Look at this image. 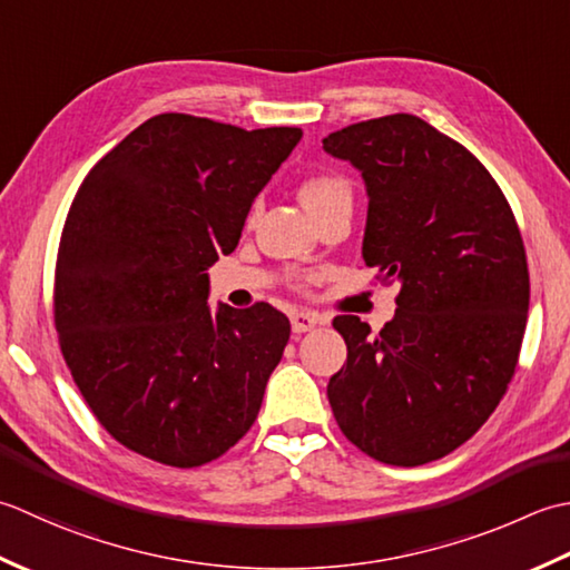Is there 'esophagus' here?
<instances>
[{
    "label": "esophagus",
    "instance_id": "1",
    "mask_svg": "<svg viewBox=\"0 0 570 570\" xmlns=\"http://www.w3.org/2000/svg\"><path fill=\"white\" fill-rule=\"evenodd\" d=\"M289 322H293V332L302 334V332L315 330L317 324H322V317L315 315V312H295V315L289 317Z\"/></svg>",
    "mask_w": 570,
    "mask_h": 570
}]
</instances>
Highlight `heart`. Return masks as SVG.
<instances>
[{"mask_svg":"<svg viewBox=\"0 0 570 570\" xmlns=\"http://www.w3.org/2000/svg\"><path fill=\"white\" fill-rule=\"evenodd\" d=\"M346 191H350V184H346L342 177H336V174H317V177H309L302 181L299 202L307 212H312V208H317L320 204L332 199V196L346 194Z\"/></svg>","mask_w":570,"mask_h":570,"instance_id":"b5f03b06","label":"heart"}]
</instances>
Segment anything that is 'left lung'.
Listing matches in <instances>:
<instances>
[{
  "instance_id": "8db88e82",
  "label": "left lung",
  "mask_w": 570,
  "mask_h": 570,
  "mask_svg": "<svg viewBox=\"0 0 570 570\" xmlns=\"http://www.w3.org/2000/svg\"><path fill=\"white\" fill-rule=\"evenodd\" d=\"M324 153L362 174V255L399 281L379 334L334 317L346 364L327 399L352 443L415 468L460 448L502 401L524 340L529 268L502 189L468 149L409 112L344 127Z\"/></svg>"
}]
</instances>
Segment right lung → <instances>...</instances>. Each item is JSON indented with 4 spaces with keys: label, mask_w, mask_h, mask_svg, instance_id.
<instances>
[{
    "label": "right lung",
    "mask_w": 570,
    "mask_h": 570,
    "mask_svg": "<svg viewBox=\"0 0 570 570\" xmlns=\"http://www.w3.org/2000/svg\"><path fill=\"white\" fill-rule=\"evenodd\" d=\"M299 139L297 127L165 112L80 184L56 261V330L90 411L137 455L196 468L258 415L289 322L265 302L212 309L206 271L236 250Z\"/></svg>",
    "instance_id": "obj_1"
}]
</instances>
